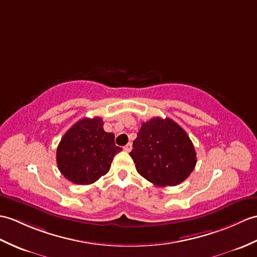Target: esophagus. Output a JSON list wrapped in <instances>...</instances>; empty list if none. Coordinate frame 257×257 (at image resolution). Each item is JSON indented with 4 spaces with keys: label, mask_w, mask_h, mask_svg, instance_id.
I'll return each instance as SVG.
<instances>
[{
    "label": "esophagus",
    "mask_w": 257,
    "mask_h": 257,
    "mask_svg": "<svg viewBox=\"0 0 257 257\" xmlns=\"http://www.w3.org/2000/svg\"><path fill=\"white\" fill-rule=\"evenodd\" d=\"M131 148H133V145L131 143H128V145H126L123 147V150L126 152H130L131 151Z\"/></svg>",
    "instance_id": "obj_1"
}]
</instances>
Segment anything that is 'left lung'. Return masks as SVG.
<instances>
[{"instance_id":"obj_1","label":"left lung","mask_w":257,"mask_h":257,"mask_svg":"<svg viewBox=\"0 0 257 257\" xmlns=\"http://www.w3.org/2000/svg\"><path fill=\"white\" fill-rule=\"evenodd\" d=\"M139 174L157 186H175L190 175L196 151L181 126L170 118L143 122L130 152Z\"/></svg>"}]
</instances>
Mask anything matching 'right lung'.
Returning a JSON list of instances; mask_svg holds the SVG:
<instances>
[{"label": "right lung", "mask_w": 257, "mask_h": 257, "mask_svg": "<svg viewBox=\"0 0 257 257\" xmlns=\"http://www.w3.org/2000/svg\"><path fill=\"white\" fill-rule=\"evenodd\" d=\"M100 117L83 118L64 134L57 149L61 174L74 184L88 185L109 171L111 161L122 149L115 135L106 133Z\"/></svg>", "instance_id": "add662e5"}]
</instances>
